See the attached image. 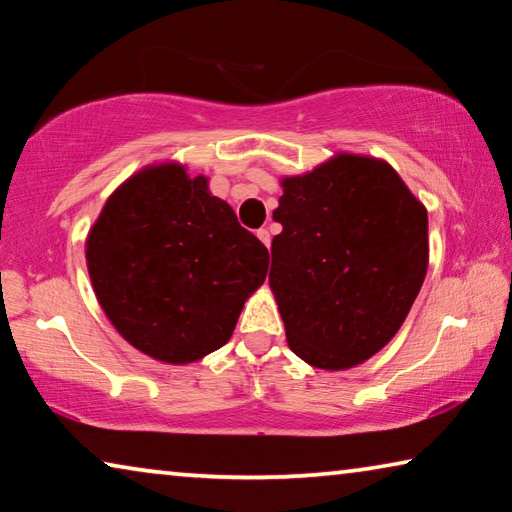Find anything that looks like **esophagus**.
Returning <instances> with one entry per match:
<instances>
[{"instance_id": "esophagus-1", "label": "esophagus", "mask_w": 512, "mask_h": 512, "mask_svg": "<svg viewBox=\"0 0 512 512\" xmlns=\"http://www.w3.org/2000/svg\"><path fill=\"white\" fill-rule=\"evenodd\" d=\"M257 239L262 241V244L268 248L271 246V232H268L266 228H262V230H257Z\"/></svg>"}]
</instances>
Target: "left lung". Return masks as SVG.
<instances>
[{
	"mask_svg": "<svg viewBox=\"0 0 512 512\" xmlns=\"http://www.w3.org/2000/svg\"><path fill=\"white\" fill-rule=\"evenodd\" d=\"M268 284L289 348L309 366L348 370L409 316L429 266L424 205L391 164L339 153L282 178Z\"/></svg>",
	"mask_w": 512,
	"mask_h": 512,
	"instance_id": "8db88e82",
	"label": "left lung"
}]
</instances>
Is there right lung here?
I'll return each mask as SVG.
<instances>
[{"mask_svg":"<svg viewBox=\"0 0 512 512\" xmlns=\"http://www.w3.org/2000/svg\"><path fill=\"white\" fill-rule=\"evenodd\" d=\"M85 259L110 323L164 363H192L228 343L268 271L262 241L205 176L189 178L178 162L137 171L112 192Z\"/></svg>","mask_w":512,"mask_h":512,"instance_id":"add662e5","label":"right lung"}]
</instances>
